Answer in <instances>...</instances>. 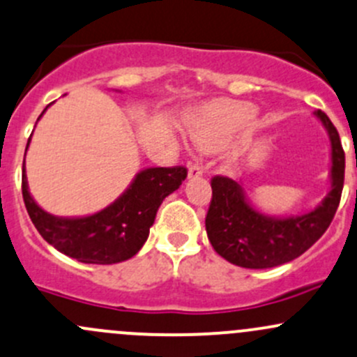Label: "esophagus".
Here are the masks:
<instances>
[{"mask_svg":"<svg viewBox=\"0 0 357 357\" xmlns=\"http://www.w3.org/2000/svg\"><path fill=\"white\" fill-rule=\"evenodd\" d=\"M204 174V169H202L200 164H191L190 169H188V178L190 179H195V178H200V176Z\"/></svg>","mask_w":357,"mask_h":357,"instance_id":"1","label":"esophagus"}]
</instances>
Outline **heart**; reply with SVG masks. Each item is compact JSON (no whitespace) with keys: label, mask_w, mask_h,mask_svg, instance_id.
<instances>
[{"label":"heart","mask_w":357,"mask_h":357,"mask_svg":"<svg viewBox=\"0 0 357 357\" xmlns=\"http://www.w3.org/2000/svg\"><path fill=\"white\" fill-rule=\"evenodd\" d=\"M257 107L241 100H213L190 123L191 142L200 150H217L257 118Z\"/></svg>","instance_id":"b5f03b06"}]
</instances>
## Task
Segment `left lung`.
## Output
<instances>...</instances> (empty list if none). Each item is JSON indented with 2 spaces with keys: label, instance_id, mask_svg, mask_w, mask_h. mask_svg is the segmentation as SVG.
Listing matches in <instances>:
<instances>
[{
  "label": "left lung",
  "instance_id": "1",
  "mask_svg": "<svg viewBox=\"0 0 357 357\" xmlns=\"http://www.w3.org/2000/svg\"><path fill=\"white\" fill-rule=\"evenodd\" d=\"M314 118L330 140V191L313 210L298 215H270L251 204L241 183L215 176L212 179L205 227L213 250L243 268H272L292 261L327 231L344 188L346 155L335 126L321 111Z\"/></svg>",
  "mask_w": 357,
  "mask_h": 357
}]
</instances>
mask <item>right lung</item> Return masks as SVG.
Here are the masks:
<instances>
[{"instance_id":"obj_1","label":"right lung","mask_w":357,"mask_h":357,"mask_svg":"<svg viewBox=\"0 0 357 357\" xmlns=\"http://www.w3.org/2000/svg\"><path fill=\"white\" fill-rule=\"evenodd\" d=\"M185 179V167L142 169L135 174L128 188L106 208L90 215L58 217L40 208L30 195L24 159L22 195L30 220L51 246L82 264L112 265L130 260L140 251L162 200L178 190Z\"/></svg>"}]
</instances>
